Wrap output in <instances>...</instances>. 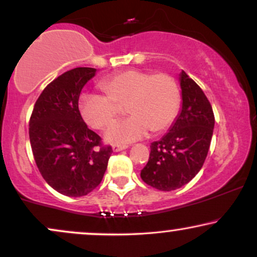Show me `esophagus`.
<instances>
[{
    "label": "esophagus",
    "instance_id": "34e87169",
    "mask_svg": "<svg viewBox=\"0 0 257 257\" xmlns=\"http://www.w3.org/2000/svg\"><path fill=\"white\" fill-rule=\"evenodd\" d=\"M128 146H124V145H113L112 146V151L113 152H120V151L125 150Z\"/></svg>",
    "mask_w": 257,
    "mask_h": 257
}]
</instances>
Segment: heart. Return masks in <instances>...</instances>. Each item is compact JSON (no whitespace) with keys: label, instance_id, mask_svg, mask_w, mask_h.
I'll return each instance as SVG.
<instances>
[{"label":"heart","instance_id":"heart-1","mask_svg":"<svg viewBox=\"0 0 257 257\" xmlns=\"http://www.w3.org/2000/svg\"><path fill=\"white\" fill-rule=\"evenodd\" d=\"M104 95L83 93L78 109L81 118L93 129H103L126 105L131 117L112 123L104 139L110 144H128L144 138L148 131L160 133L174 123L181 107V89L172 76L129 69L99 83Z\"/></svg>","mask_w":257,"mask_h":257}]
</instances>
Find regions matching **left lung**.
I'll return each mask as SVG.
<instances>
[{"label": "left lung", "instance_id": "1", "mask_svg": "<svg viewBox=\"0 0 257 257\" xmlns=\"http://www.w3.org/2000/svg\"><path fill=\"white\" fill-rule=\"evenodd\" d=\"M179 85L182 109L169 133L151 144L150 159L141 170L142 181L163 191L178 189L199 174L214 129L211 103L200 86L184 70Z\"/></svg>", "mask_w": 257, "mask_h": 257}]
</instances>
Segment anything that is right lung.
Returning a JSON list of instances; mask_svg holds the SVG:
<instances>
[{"mask_svg":"<svg viewBox=\"0 0 257 257\" xmlns=\"http://www.w3.org/2000/svg\"><path fill=\"white\" fill-rule=\"evenodd\" d=\"M97 69L74 68L49 83L30 119L33 157L45 182L66 196L87 195L100 184L112 153L87 128L78 109L83 86Z\"/></svg>","mask_w":257,"mask_h":257,"instance_id":"right-lung-1","label":"right lung"}]
</instances>
